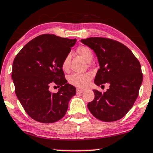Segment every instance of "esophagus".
Segmentation results:
<instances>
[{"instance_id": "esophagus-1", "label": "esophagus", "mask_w": 153, "mask_h": 153, "mask_svg": "<svg viewBox=\"0 0 153 153\" xmlns=\"http://www.w3.org/2000/svg\"><path fill=\"white\" fill-rule=\"evenodd\" d=\"M84 92V90H81V89H79V88L76 89V94H81Z\"/></svg>"}]
</instances>
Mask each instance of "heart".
<instances>
[{"label":"heart","mask_w":153,"mask_h":153,"mask_svg":"<svg viewBox=\"0 0 153 153\" xmlns=\"http://www.w3.org/2000/svg\"><path fill=\"white\" fill-rule=\"evenodd\" d=\"M76 52L87 62H88L93 58L92 51L89 48L86 46L78 47V48L76 49ZM69 60H70V57L69 55H67L63 60L62 63V68L64 71H67L69 69ZM91 77L92 76L89 74H73L69 76V81L73 86L78 87V88H84L88 84Z\"/></svg>","instance_id":"heart-1"}]
</instances>
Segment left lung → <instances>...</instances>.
I'll return each mask as SVG.
<instances>
[{
  "instance_id": "obj_1",
  "label": "left lung",
  "mask_w": 153,
  "mask_h": 153,
  "mask_svg": "<svg viewBox=\"0 0 153 153\" xmlns=\"http://www.w3.org/2000/svg\"><path fill=\"white\" fill-rule=\"evenodd\" d=\"M81 42L96 53L99 63L94 83L110 84L107 91L93 90L94 100L88 108L95 117L106 122L120 120L131 110L143 81L138 59L126 45L112 39L91 37Z\"/></svg>"
}]
</instances>
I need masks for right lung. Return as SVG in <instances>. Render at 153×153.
<instances>
[{
  "label": "right lung",
  "instance_id": "obj_1",
  "mask_svg": "<svg viewBox=\"0 0 153 153\" xmlns=\"http://www.w3.org/2000/svg\"><path fill=\"white\" fill-rule=\"evenodd\" d=\"M76 39L43 34L27 43L16 55L12 79L15 94L27 114L37 122L53 123L66 114L76 88L67 84L62 63ZM61 88L55 94L51 85Z\"/></svg>",
  "mask_w": 153,
  "mask_h": 153
}]
</instances>
